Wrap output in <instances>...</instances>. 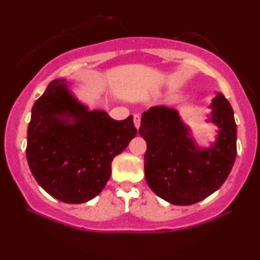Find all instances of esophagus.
<instances>
[{
	"instance_id": "34e87169",
	"label": "esophagus",
	"mask_w": 260,
	"mask_h": 260,
	"mask_svg": "<svg viewBox=\"0 0 260 260\" xmlns=\"http://www.w3.org/2000/svg\"><path fill=\"white\" fill-rule=\"evenodd\" d=\"M134 123H135V126H136L137 129H140V125H141V116L140 115L134 116Z\"/></svg>"
}]
</instances>
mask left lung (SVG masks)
I'll return each instance as SVG.
<instances>
[{
	"mask_svg": "<svg viewBox=\"0 0 260 260\" xmlns=\"http://www.w3.org/2000/svg\"><path fill=\"white\" fill-rule=\"evenodd\" d=\"M211 120L219 127L209 149H199L174 109L155 106L143 113L138 133L147 142L145 180L155 194L173 205L204 200L225 182L237 156V124L221 93L212 104Z\"/></svg>",
	"mask_w": 260,
	"mask_h": 260,
	"instance_id": "1",
	"label": "left lung"
}]
</instances>
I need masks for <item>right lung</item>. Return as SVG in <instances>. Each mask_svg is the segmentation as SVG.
<instances>
[{"label": "right lung", "mask_w": 260, "mask_h": 260, "mask_svg": "<svg viewBox=\"0 0 260 260\" xmlns=\"http://www.w3.org/2000/svg\"><path fill=\"white\" fill-rule=\"evenodd\" d=\"M136 135L133 116L115 120L103 110L88 111L65 80H53L31 109L27 161L49 195L83 204L104 189L113 157Z\"/></svg>", "instance_id": "1"}]
</instances>
